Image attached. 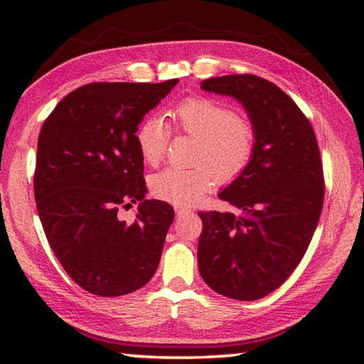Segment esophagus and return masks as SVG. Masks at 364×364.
Returning a JSON list of instances; mask_svg holds the SVG:
<instances>
[{
    "mask_svg": "<svg viewBox=\"0 0 364 364\" xmlns=\"http://www.w3.org/2000/svg\"><path fill=\"white\" fill-rule=\"evenodd\" d=\"M175 212H176V215H178V217H181V215H184V213H189L191 210H189V208H188V207H181V205H176V207H175Z\"/></svg>",
    "mask_w": 364,
    "mask_h": 364,
    "instance_id": "34e87169",
    "label": "esophagus"
}]
</instances>
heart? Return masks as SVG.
I'll list each match as a JSON object with an SVG mask.
<instances>
[{
    "mask_svg": "<svg viewBox=\"0 0 364 364\" xmlns=\"http://www.w3.org/2000/svg\"><path fill=\"white\" fill-rule=\"evenodd\" d=\"M173 120L184 133L199 139L197 168H164L152 176V193L178 205H191L217 186L232 181L247 168L255 149V128L231 107L208 97L194 96L181 101L173 110ZM170 128L162 117L152 115L141 123L136 144L149 165L164 159Z\"/></svg>",
    "mask_w": 364,
    "mask_h": 364,
    "instance_id": "b5f03b06",
    "label": "heart"
}]
</instances>
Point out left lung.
Returning <instances> with one entry per match:
<instances>
[{
	"label": "left lung",
	"mask_w": 364,
	"mask_h": 364,
	"mask_svg": "<svg viewBox=\"0 0 364 364\" xmlns=\"http://www.w3.org/2000/svg\"><path fill=\"white\" fill-rule=\"evenodd\" d=\"M200 88L241 104L255 128V149L218 194L239 213H199V271L215 292L257 300L292 274L316 230L324 199L316 136L297 104L268 80L225 75Z\"/></svg>",
	"instance_id": "1"
}]
</instances>
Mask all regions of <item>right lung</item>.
<instances>
[{
	"mask_svg": "<svg viewBox=\"0 0 364 364\" xmlns=\"http://www.w3.org/2000/svg\"><path fill=\"white\" fill-rule=\"evenodd\" d=\"M178 82L80 86L41 127L33 189L43 230L65 273L100 297L138 291L159 267L175 212L144 197L136 132ZM136 201L132 225L116 217Z\"/></svg>",
	"mask_w": 364,
	"mask_h": 364,
	"instance_id": "obj_1",
	"label": "right lung"
}]
</instances>
